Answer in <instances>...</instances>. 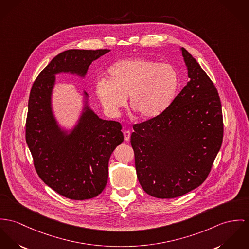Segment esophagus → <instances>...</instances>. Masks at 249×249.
Wrapping results in <instances>:
<instances>
[{
    "label": "esophagus",
    "mask_w": 249,
    "mask_h": 249,
    "mask_svg": "<svg viewBox=\"0 0 249 249\" xmlns=\"http://www.w3.org/2000/svg\"><path fill=\"white\" fill-rule=\"evenodd\" d=\"M124 139H125V141H129L130 140V137H131V132L130 131H124Z\"/></svg>",
    "instance_id": "34e87169"
}]
</instances>
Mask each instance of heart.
I'll use <instances>...</instances> for the list:
<instances>
[{"mask_svg":"<svg viewBox=\"0 0 249 249\" xmlns=\"http://www.w3.org/2000/svg\"><path fill=\"white\" fill-rule=\"evenodd\" d=\"M109 79L100 77L95 93L103 108L117 113L126 103L139 117L151 119L172 103L178 87V76L171 65L134 57L115 62L108 69Z\"/></svg>","mask_w":249,"mask_h":249,"instance_id":"1","label":"heart"}]
</instances>
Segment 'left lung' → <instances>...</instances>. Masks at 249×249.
Wrapping results in <instances>:
<instances>
[{
    "label": "left lung",
    "instance_id": "obj_1",
    "mask_svg": "<svg viewBox=\"0 0 249 249\" xmlns=\"http://www.w3.org/2000/svg\"><path fill=\"white\" fill-rule=\"evenodd\" d=\"M189 81L159 115L134 124L131 145L138 181L149 195L175 198L207 179L220 151L224 122L218 91L184 48Z\"/></svg>",
    "mask_w": 249,
    "mask_h": 249
}]
</instances>
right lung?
Listing matches in <instances>:
<instances>
[{"label": "right lung", "mask_w": 249, "mask_h": 249, "mask_svg": "<svg viewBox=\"0 0 249 249\" xmlns=\"http://www.w3.org/2000/svg\"><path fill=\"white\" fill-rule=\"evenodd\" d=\"M109 51L71 49L58 54L39 73L29 96L25 140L35 170L48 187L72 200L91 199L102 192L110 156L124 137L119 122L99 118L88 106L75 130L64 134L51 111L55 75L84 76L90 64Z\"/></svg>", "instance_id": "obj_1"}]
</instances>
